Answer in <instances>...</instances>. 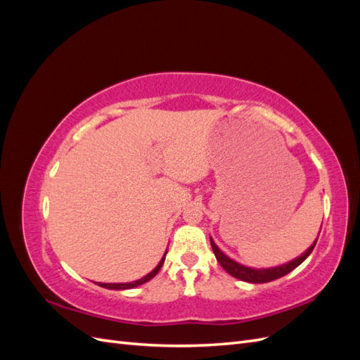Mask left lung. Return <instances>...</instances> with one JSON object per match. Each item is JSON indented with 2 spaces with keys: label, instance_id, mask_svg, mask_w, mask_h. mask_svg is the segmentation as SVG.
Here are the masks:
<instances>
[{
  "label": "left lung",
  "instance_id": "1",
  "mask_svg": "<svg viewBox=\"0 0 360 360\" xmlns=\"http://www.w3.org/2000/svg\"><path fill=\"white\" fill-rule=\"evenodd\" d=\"M210 243H212V249H213L216 259L219 261V264L231 276L240 279V281H245V282H250V284H264V282H270V281H275L278 278L285 276L287 274H290L291 270H294L297 266H300L303 261L309 257V254L312 252V249L315 248V243H317V240H315L307 250H304V252L300 257L288 261V263H285V264H281V266H276V267H269V269H254V267L243 266L240 263H237V261H234L233 258L225 255L222 250L216 246V243L213 242L212 237H210Z\"/></svg>",
  "mask_w": 360,
  "mask_h": 360
}]
</instances>
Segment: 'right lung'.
Listing matches in <instances>:
<instances>
[{"mask_svg": "<svg viewBox=\"0 0 360 360\" xmlns=\"http://www.w3.org/2000/svg\"><path fill=\"white\" fill-rule=\"evenodd\" d=\"M165 257H167V252L163 254L162 259L159 261V264L153 270H151L150 274H147L146 276H143L141 279H136L134 282H122V284H120V282H118V284H103V282H96V284L103 287V288H108V290H129V288H134V287H138V285H143V284H146V282H148L150 279H153L158 275V271L160 270L163 261H165Z\"/></svg>", "mask_w": 360, "mask_h": 360, "instance_id": "obj_1", "label": "right lung"}]
</instances>
